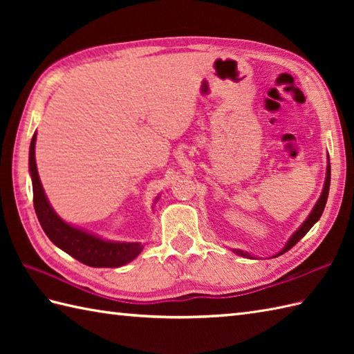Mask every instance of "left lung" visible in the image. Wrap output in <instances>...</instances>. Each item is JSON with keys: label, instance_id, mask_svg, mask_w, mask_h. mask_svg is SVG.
Wrapping results in <instances>:
<instances>
[{"label": "left lung", "instance_id": "1", "mask_svg": "<svg viewBox=\"0 0 354 354\" xmlns=\"http://www.w3.org/2000/svg\"><path fill=\"white\" fill-rule=\"evenodd\" d=\"M328 190H330V160L327 158V171H326V181H324V185H322V192H321V196L319 199L317 201V204H315V207L312 208L310 214L307 216V219L299 225V228L293 232V234L289 237L288 242H286V245L283 246L281 251H278L274 257H278V255L284 254L286 251H289L290 248L295 245L297 242H299L307 232H309V230L313 227L315 223H317L319 221V217L322 214V212H324V207L327 204V198H328ZM232 252H236L237 255H242V257H246V259H254L252 255L250 252H245L242 250H232Z\"/></svg>", "mask_w": 354, "mask_h": 354}]
</instances>
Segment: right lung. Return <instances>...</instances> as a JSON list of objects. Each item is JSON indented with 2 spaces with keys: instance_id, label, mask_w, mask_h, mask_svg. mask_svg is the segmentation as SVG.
<instances>
[{
  "instance_id": "right-lung-1",
  "label": "right lung",
  "mask_w": 354,
  "mask_h": 354,
  "mask_svg": "<svg viewBox=\"0 0 354 354\" xmlns=\"http://www.w3.org/2000/svg\"><path fill=\"white\" fill-rule=\"evenodd\" d=\"M36 132L30 142L28 152V171L33 185V205L41 227L48 239L62 251L71 257L93 268H118L127 265L142 251L140 242H115V240L102 239L91 231L74 227L65 222L51 207L47 194L41 184L39 173L36 167L35 158ZM160 199L156 198L155 202Z\"/></svg>"
}]
</instances>
